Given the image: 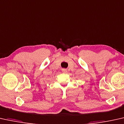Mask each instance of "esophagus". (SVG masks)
I'll list each match as a JSON object with an SVG mask.
<instances>
[{
	"label": "esophagus",
	"mask_w": 124,
	"mask_h": 124,
	"mask_svg": "<svg viewBox=\"0 0 124 124\" xmlns=\"http://www.w3.org/2000/svg\"><path fill=\"white\" fill-rule=\"evenodd\" d=\"M66 71H67L65 69L62 70V72H66Z\"/></svg>",
	"instance_id": "obj_1"
}]
</instances>
